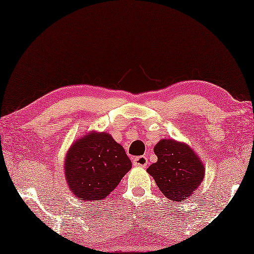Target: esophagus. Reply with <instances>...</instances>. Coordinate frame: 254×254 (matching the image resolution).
Masks as SVG:
<instances>
[{
	"mask_svg": "<svg viewBox=\"0 0 254 254\" xmlns=\"http://www.w3.org/2000/svg\"><path fill=\"white\" fill-rule=\"evenodd\" d=\"M147 163H148L147 157L145 155L136 156V157H134V160H132V164H134L135 166H140V168H144V166H146Z\"/></svg>",
	"mask_w": 254,
	"mask_h": 254,
	"instance_id": "1",
	"label": "esophagus"
}]
</instances>
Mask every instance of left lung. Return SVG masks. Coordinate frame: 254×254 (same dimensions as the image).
Returning <instances> with one entry per match:
<instances>
[{
  "mask_svg": "<svg viewBox=\"0 0 254 254\" xmlns=\"http://www.w3.org/2000/svg\"><path fill=\"white\" fill-rule=\"evenodd\" d=\"M157 162L148 166L164 196L173 202L191 197L205 177V168L193 149L174 139H161L154 146Z\"/></svg>",
  "mask_w": 254,
  "mask_h": 254,
  "instance_id": "8db88e82",
  "label": "left lung"
}]
</instances>
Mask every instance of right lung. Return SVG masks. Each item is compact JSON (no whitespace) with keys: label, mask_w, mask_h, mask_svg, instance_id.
I'll list each match as a JSON object with an SVG mask.
<instances>
[{"label":"right lung","mask_w":254,"mask_h":254,"mask_svg":"<svg viewBox=\"0 0 254 254\" xmlns=\"http://www.w3.org/2000/svg\"><path fill=\"white\" fill-rule=\"evenodd\" d=\"M64 165L69 190L82 201L103 200L131 169L124 147L106 131L80 137L66 153Z\"/></svg>","instance_id":"obj_1"}]
</instances>
